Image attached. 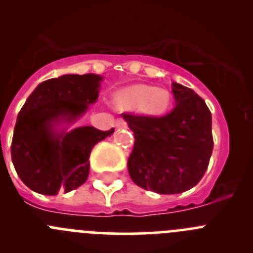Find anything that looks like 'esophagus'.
Listing matches in <instances>:
<instances>
[{"label": "esophagus", "instance_id": "esophagus-1", "mask_svg": "<svg viewBox=\"0 0 253 253\" xmlns=\"http://www.w3.org/2000/svg\"><path fill=\"white\" fill-rule=\"evenodd\" d=\"M116 128H127V122L124 119H119L115 124Z\"/></svg>", "mask_w": 253, "mask_h": 253}]
</instances>
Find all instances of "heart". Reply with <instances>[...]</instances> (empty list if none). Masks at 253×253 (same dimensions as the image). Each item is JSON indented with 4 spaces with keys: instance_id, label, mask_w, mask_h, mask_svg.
Returning <instances> with one entry per match:
<instances>
[{
    "instance_id": "obj_1",
    "label": "heart",
    "mask_w": 253,
    "mask_h": 253,
    "mask_svg": "<svg viewBox=\"0 0 253 253\" xmlns=\"http://www.w3.org/2000/svg\"><path fill=\"white\" fill-rule=\"evenodd\" d=\"M115 103L117 107L129 110L141 106L143 112L156 115L161 113L169 105V93L161 88L136 84L125 88L116 94Z\"/></svg>"
}]
</instances>
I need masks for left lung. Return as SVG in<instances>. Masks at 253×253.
<instances>
[{"label":"left lung","mask_w":253,"mask_h":253,"mask_svg":"<svg viewBox=\"0 0 253 253\" xmlns=\"http://www.w3.org/2000/svg\"><path fill=\"white\" fill-rule=\"evenodd\" d=\"M176 106L167 115L122 113L134 134L128 157L132 181L161 195L181 193L204 177L212 150V117L195 91L172 84Z\"/></svg>","instance_id":"8db88e82"}]
</instances>
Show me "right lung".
Masks as SVG:
<instances>
[{"mask_svg": "<svg viewBox=\"0 0 253 253\" xmlns=\"http://www.w3.org/2000/svg\"><path fill=\"white\" fill-rule=\"evenodd\" d=\"M102 77L93 73L65 75L43 81L28 96L17 116L11 157L21 181L32 191L53 196L86 182L89 153L115 129L92 126L56 131L72 124L96 102Z\"/></svg>", "mask_w": 253, "mask_h": 253, "instance_id": "1", "label": "right lung"}]
</instances>
